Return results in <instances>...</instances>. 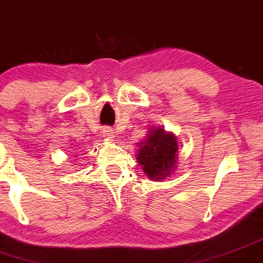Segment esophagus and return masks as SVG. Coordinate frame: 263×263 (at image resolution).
Masks as SVG:
<instances>
[{
	"mask_svg": "<svg viewBox=\"0 0 263 263\" xmlns=\"http://www.w3.org/2000/svg\"><path fill=\"white\" fill-rule=\"evenodd\" d=\"M102 135H103V138L107 140H113L114 138H116V134H114L113 129L108 128V126H105V128L102 129Z\"/></svg>",
	"mask_w": 263,
	"mask_h": 263,
	"instance_id": "34e87169",
	"label": "esophagus"
}]
</instances>
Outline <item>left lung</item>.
Returning a JSON list of instances; mask_svg holds the SVG:
<instances>
[{
	"mask_svg": "<svg viewBox=\"0 0 263 263\" xmlns=\"http://www.w3.org/2000/svg\"><path fill=\"white\" fill-rule=\"evenodd\" d=\"M138 147L137 161L149 179L164 180L178 167V138L163 126H150L145 139L138 143Z\"/></svg>",
	"mask_w": 263,
	"mask_h": 263,
	"instance_id": "1",
	"label": "left lung"
}]
</instances>
